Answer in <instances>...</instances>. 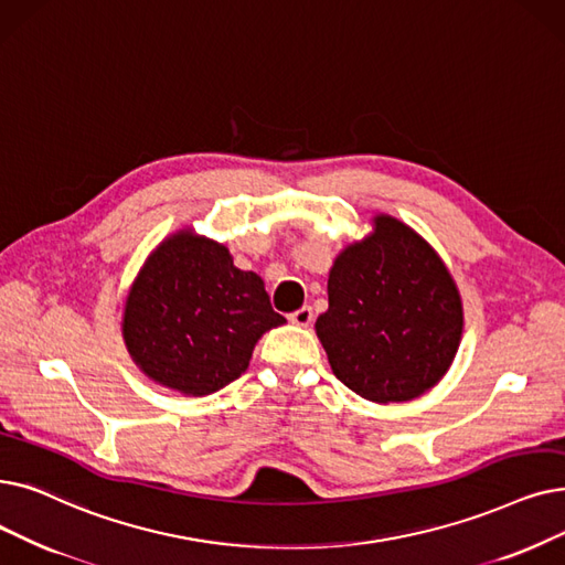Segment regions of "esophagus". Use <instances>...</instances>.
<instances>
[{
  "instance_id": "obj_1",
  "label": "esophagus",
  "mask_w": 565,
  "mask_h": 565,
  "mask_svg": "<svg viewBox=\"0 0 565 565\" xmlns=\"http://www.w3.org/2000/svg\"><path fill=\"white\" fill-rule=\"evenodd\" d=\"M288 318H290V323H296L300 328H307L313 321V309L309 305H305L298 311H292Z\"/></svg>"
}]
</instances>
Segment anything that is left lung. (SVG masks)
Returning <instances> with one entry per match:
<instances>
[{"instance_id":"left-lung-1","label":"left lung","mask_w":565,"mask_h":565,"mask_svg":"<svg viewBox=\"0 0 565 565\" xmlns=\"http://www.w3.org/2000/svg\"><path fill=\"white\" fill-rule=\"evenodd\" d=\"M328 302L316 334L355 395L411 402L450 370L463 328L459 290L446 263L399 218L374 216V233L334 258Z\"/></svg>"}]
</instances>
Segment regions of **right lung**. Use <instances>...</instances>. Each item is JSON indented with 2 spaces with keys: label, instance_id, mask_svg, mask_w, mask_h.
<instances>
[{
  "label": "right lung",
  "instance_id": "right-lung-1",
  "mask_svg": "<svg viewBox=\"0 0 565 565\" xmlns=\"http://www.w3.org/2000/svg\"><path fill=\"white\" fill-rule=\"evenodd\" d=\"M284 323L256 273L235 267L224 244L184 228L140 267L121 334L145 376L203 397L247 372L256 341Z\"/></svg>",
  "mask_w": 565,
  "mask_h": 565
}]
</instances>
